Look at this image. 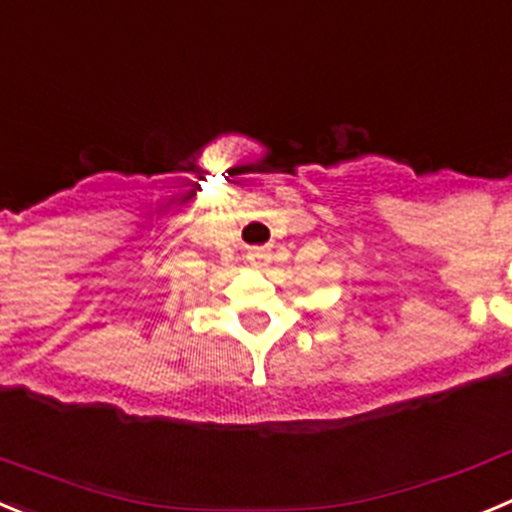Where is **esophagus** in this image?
Returning a JSON list of instances; mask_svg holds the SVG:
<instances>
[{"label": "esophagus", "instance_id": "34e87169", "mask_svg": "<svg viewBox=\"0 0 512 512\" xmlns=\"http://www.w3.org/2000/svg\"><path fill=\"white\" fill-rule=\"evenodd\" d=\"M247 260H250L255 267H265V265H270V252L252 250L250 255H247Z\"/></svg>", "mask_w": 512, "mask_h": 512}]
</instances>
